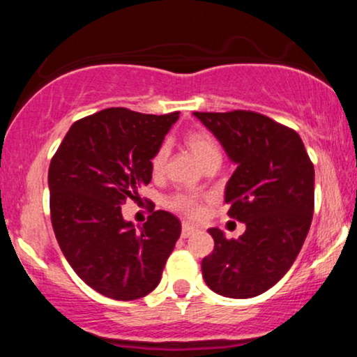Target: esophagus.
I'll return each mask as SVG.
<instances>
[{
  "mask_svg": "<svg viewBox=\"0 0 357 357\" xmlns=\"http://www.w3.org/2000/svg\"><path fill=\"white\" fill-rule=\"evenodd\" d=\"M196 231V228L192 227V225H190V223H183V227H181V235L184 236V238H188V236L190 235H192V233Z\"/></svg>",
  "mask_w": 357,
  "mask_h": 357,
  "instance_id": "obj_1",
  "label": "esophagus"
}]
</instances>
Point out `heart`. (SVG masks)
I'll return each instance as SVG.
<instances>
[{
	"label": "heart",
	"instance_id": "obj_1",
	"mask_svg": "<svg viewBox=\"0 0 357 357\" xmlns=\"http://www.w3.org/2000/svg\"><path fill=\"white\" fill-rule=\"evenodd\" d=\"M184 146L191 151V154L206 167L208 165H218L220 162V147L211 134L206 130H190L183 137ZM167 159L166 146H159L151 158V169L154 174H159L165 169ZM210 199V196L204 192L196 191H176L167 199V206L176 213L188 216V218H199L203 215L204 203Z\"/></svg>",
	"mask_w": 357,
	"mask_h": 357
}]
</instances>
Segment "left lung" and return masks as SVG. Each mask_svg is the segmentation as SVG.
Masks as SVG:
<instances>
[{
    "label": "left lung",
    "mask_w": 357,
    "mask_h": 357,
    "mask_svg": "<svg viewBox=\"0 0 357 357\" xmlns=\"http://www.w3.org/2000/svg\"><path fill=\"white\" fill-rule=\"evenodd\" d=\"M236 169L227 184L228 216L247 225L238 240L211 228L215 248L202 270L213 292L250 298L292 267L314 215V165L294 129L253 110L195 112Z\"/></svg>",
    "instance_id": "8db88e82"
}]
</instances>
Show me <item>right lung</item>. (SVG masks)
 Returning a JSON list of instances; mask_svg holds the SVG:
<instances>
[{"mask_svg":"<svg viewBox=\"0 0 357 357\" xmlns=\"http://www.w3.org/2000/svg\"><path fill=\"white\" fill-rule=\"evenodd\" d=\"M178 117L99 110L73 122L52 158L48 186L56 241L77 275L114 301L153 292L181 235L179 220L165 210L151 213L141 230L121 211L149 184L151 158Z\"/></svg>","mask_w":357,"mask_h":357,"instance_id":"1","label":"right lung"}]
</instances>
